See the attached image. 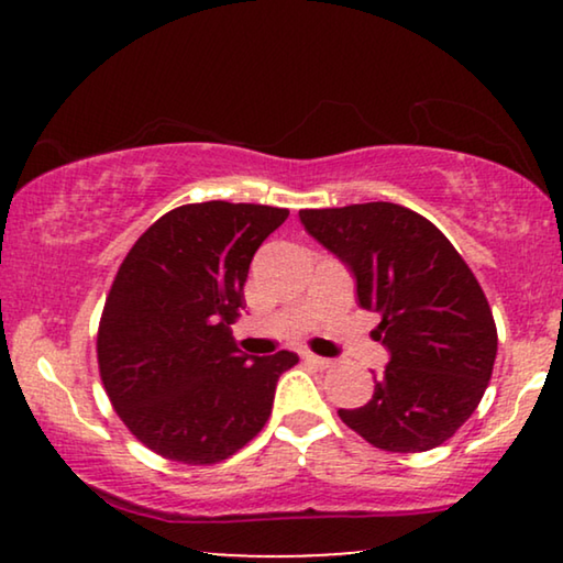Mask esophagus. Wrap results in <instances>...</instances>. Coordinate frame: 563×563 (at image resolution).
I'll return each mask as SVG.
<instances>
[{
    "label": "esophagus",
    "mask_w": 563,
    "mask_h": 563,
    "mask_svg": "<svg viewBox=\"0 0 563 563\" xmlns=\"http://www.w3.org/2000/svg\"><path fill=\"white\" fill-rule=\"evenodd\" d=\"M302 358H305L310 366H314V368H330V364H333V361H330V358L314 356V353H302Z\"/></svg>",
    "instance_id": "1"
}]
</instances>
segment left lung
<instances>
[{"instance_id":"1","label":"left lung","mask_w":563,"mask_h":563,"mask_svg":"<svg viewBox=\"0 0 563 563\" xmlns=\"http://www.w3.org/2000/svg\"><path fill=\"white\" fill-rule=\"evenodd\" d=\"M299 220L351 266L358 305L382 314L374 338L391 353L372 399L338 418L382 451L445 443L479 407L497 358V325L474 272L402 205L299 210Z\"/></svg>"}]
</instances>
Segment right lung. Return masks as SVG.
Returning a JSON list of instances; mask_svg holds the SVG:
<instances>
[{
	"label": "right lung",
	"mask_w": 563,
	"mask_h": 563,
	"mask_svg": "<svg viewBox=\"0 0 563 563\" xmlns=\"http://www.w3.org/2000/svg\"><path fill=\"white\" fill-rule=\"evenodd\" d=\"M289 218L266 205H181L137 238L97 330L104 391L125 428L176 464H220L272 415L297 353L249 358L230 325L258 245Z\"/></svg>",
	"instance_id": "add662e5"
}]
</instances>
